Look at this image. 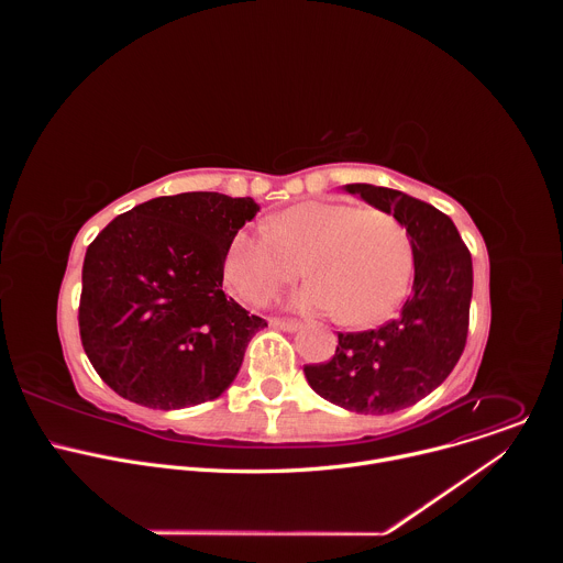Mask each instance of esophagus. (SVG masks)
Returning a JSON list of instances; mask_svg holds the SVG:
<instances>
[{"instance_id": "esophagus-1", "label": "esophagus", "mask_w": 563, "mask_h": 563, "mask_svg": "<svg viewBox=\"0 0 563 563\" xmlns=\"http://www.w3.org/2000/svg\"><path fill=\"white\" fill-rule=\"evenodd\" d=\"M269 325L276 328V330H283V332H296V330H300L298 320H289V318H272Z\"/></svg>"}]
</instances>
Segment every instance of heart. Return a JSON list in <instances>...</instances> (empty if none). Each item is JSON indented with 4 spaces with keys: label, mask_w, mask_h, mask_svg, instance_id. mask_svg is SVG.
<instances>
[{
    "label": "heart",
    "mask_w": 563,
    "mask_h": 563,
    "mask_svg": "<svg viewBox=\"0 0 563 563\" xmlns=\"http://www.w3.org/2000/svg\"><path fill=\"white\" fill-rule=\"evenodd\" d=\"M302 272L311 280L294 296L298 309H334L345 325H367L404 300L415 256L394 213L347 202L309 200L240 229L224 252V276L250 305L269 302Z\"/></svg>",
    "instance_id": "b5f03b06"
}]
</instances>
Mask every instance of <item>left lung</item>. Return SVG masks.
<instances>
[{
  "instance_id": "left-lung-1",
  "label": "left lung",
  "mask_w": 563,
  "mask_h": 563,
  "mask_svg": "<svg viewBox=\"0 0 563 563\" xmlns=\"http://www.w3.org/2000/svg\"><path fill=\"white\" fill-rule=\"evenodd\" d=\"M345 191L406 224L415 285L398 318L378 330L339 334L332 361L305 365V376L334 406L389 415L415 406L459 363L467 339L472 256L454 222L437 207L387 187L345 185Z\"/></svg>"
}]
</instances>
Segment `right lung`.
<instances>
[{"label":"right lung","mask_w":563,"mask_h":563,"mask_svg":"<svg viewBox=\"0 0 563 563\" xmlns=\"http://www.w3.org/2000/svg\"><path fill=\"white\" fill-rule=\"evenodd\" d=\"M261 207L191 191L153 198L111 220L82 267L79 336L122 398L180 410L218 398L267 328L222 291L231 235Z\"/></svg>","instance_id":"obj_1"}]
</instances>
